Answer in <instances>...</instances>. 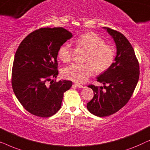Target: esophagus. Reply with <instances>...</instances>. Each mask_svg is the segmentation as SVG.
Instances as JSON below:
<instances>
[{
	"mask_svg": "<svg viewBox=\"0 0 150 150\" xmlns=\"http://www.w3.org/2000/svg\"><path fill=\"white\" fill-rule=\"evenodd\" d=\"M75 85L78 88H80V89H83V88H85V86L80 85V84H78V83H75Z\"/></svg>",
	"mask_w": 150,
	"mask_h": 150,
	"instance_id": "34e87169",
	"label": "esophagus"
}]
</instances>
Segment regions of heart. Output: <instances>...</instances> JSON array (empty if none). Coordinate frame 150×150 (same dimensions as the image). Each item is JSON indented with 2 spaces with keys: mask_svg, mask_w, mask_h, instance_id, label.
I'll return each mask as SVG.
<instances>
[{
  "mask_svg": "<svg viewBox=\"0 0 150 150\" xmlns=\"http://www.w3.org/2000/svg\"><path fill=\"white\" fill-rule=\"evenodd\" d=\"M76 44L87 50L85 63H74L63 70V75L67 79L77 83H85L96 72L102 73L111 67L115 57V49L112 46L106 44L101 37L93 32L84 33L76 40ZM58 57L63 62H68L71 59V48L65 43L60 47Z\"/></svg>",
  "mask_w": 150,
  "mask_h": 150,
  "instance_id": "b5f03b06",
  "label": "heart"
}]
</instances>
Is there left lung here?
I'll use <instances>...</instances> for the list:
<instances>
[{"label":"left lung","instance_id":"left-lung-1","mask_svg":"<svg viewBox=\"0 0 150 150\" xmlns=\"http://www.w3.org/2000/svg\"><path fill=\"white\" fill-rule=\"evenodd\" d=\"M104 28L115 42L117 56L111 67L98 77L97 81L105 85L104 87L88 86L93 91L94 96L87 104L91 113L101 117L115 113L128 103L140 74L138 59L127 38L115 30Z\"/></svg>","mask_w":150,"mask_h":150}]
</instances>
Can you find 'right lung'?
<instances>
[{
    "label": "right lung",
    "mask_w": 150,
    "mask_h": 150,
    "mask_svg": "<svg viewBox=\"0 0 150 150\" xmlns=\"http://www.w3.org/2000/svg\"><path fill=\"white\" fill-rule=\"evenodd\" d=\"M72 34L62 27L42 28L30 33L20 43L14 57L11 85L25 109L40 117L52 116L61 108L63 93L70 81H51L59 74L57 55Z\"/></svg>",
    "instance_id": "add662e5"
}]
</instances>
